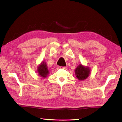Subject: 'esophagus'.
Here are the masks:
<instances>
[{
  "label": "esophagus",
  "instance_id": "1",
  "mask_svg": "<svg viewBox=\"0 0 122 122\" xmlns=\"http://www.w3.org/2000/svg\"><path fill=\"white\" fill-rule=\"evenodd\" d=\"M59 68H60V69H66V67H61H61H59Z\"/></svg>",
  "mask_w": 122,
  "mask_h": 122
}]
</instances>
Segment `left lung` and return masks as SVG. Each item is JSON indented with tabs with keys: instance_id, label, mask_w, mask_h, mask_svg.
<instances>
[{
	"instance_id": "8db88e82",
	"label": "left lung",
	"mask_w": 122,
	"mask_h": 122,
	"mask_svg": "<svg viewBox=\"0 0 122 122\" xmlns=\"http://www.w3.org/2000/svg\"><path fill=\"white\" fill-rule=\"evenodd\" d=\"M90 68L88 67L83 66L82 64L79 65L75 69V74L78 80L82 81L88 78L90 74Z\"/></svg>"
}]
</instances>
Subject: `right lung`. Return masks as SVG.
<instances>
[{"mask_svg":"<svg viewBox=\"0 0 122 122\" xmlns=\"http://www.w3.org/2000/svg\"><path fill=\"white\" fill-rule=\"evenodd\" d=\"M37 72L38 75L40 76L43 78H46L49 73V71L48 70L46 63L42 61L39 66H38Z\"/></svg>","mask_w":122,"mask_h":122,"instance_id":"right-lung-1","label":"right lung"}]
</instances>
